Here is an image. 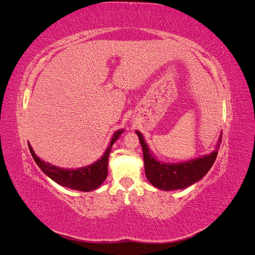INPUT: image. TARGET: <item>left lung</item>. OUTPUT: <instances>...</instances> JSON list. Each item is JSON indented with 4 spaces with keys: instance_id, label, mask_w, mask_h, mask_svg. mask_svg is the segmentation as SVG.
<instances>
[{
    "instance_id": "1",
    "label": "left lung",
    "mask_w": 255,
    "mask_h": 255,
    "mask_svg": "<svg viewBox=\"0 0 255 255\" xmlns=\"http://www.w3.org/2000/svg\"><path fill=\"white\" fill-rule=\"evenodd\" d=\"M136 133L142 146L146 179L153 186L163 190L186 188L201 180L212 168L218 154V150H216L210 155L189 160L187 163L164 164L158 161L150 153L141 133L138 130H136ZM220 143L221 138L219 139V144ZM219 144L217 148H219Z\"/></svg>"
}]
</instances>
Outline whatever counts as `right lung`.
<instances>
[{
  "mask_svg": "<svg viewBox=\"0 0 255 255\" xmlns=\"http://www.w3.org/2000/svg\"><path fill=\"white\" fill-rule=\"evenodd\" d=\"M122 132L123 130L120 129L113 135L109 148L106 149L102 158H100L96 163L90 166L76 169V170L58 168L49 163H45V161L41 160L36 155L29 143L28 148L38 167H39L49 177H51L54 182H56L57 184L61 185V186H65L71 189L90 191L97 189L100 185L105 181L107 176V164H109V157L112 146L114 142L120 137Z\"/></svg>",
  "mask_w": 255,
  "mask_h": 255,
  "instance_id": "right-lung-1",
  "label": "right lung"
}]
</instances>
